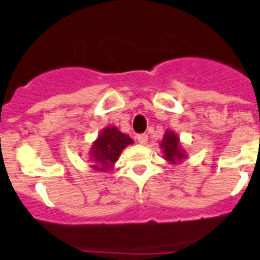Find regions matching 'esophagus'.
Segmentation results:
<instances>
[{
  "label": "esophagus",
  "mask_w": 260,
  "mask_h": 260,
  "mask_svg": "<svg viewBox=\"0 0 260 260\" xmlns=\"http://www.w3.org/2000/svg\"><path fill=\"white\" fill-rule=\"evenodd\" d=\"M137 139H138V141H139V144L145 145V144H147L148 137H147V134H139V136L137 137Z\"/></svg>",
  "instance_id": "esophagus-1"
}]
</instances>
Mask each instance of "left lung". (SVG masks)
<instances>
[{"label":"left lung","instance_id":"1","mask_svg":"<svg viewBox=\"0 0 260 260\" xmlns=\"http://www.w3.org/2000/svg\"><path fill=\"white\" fill-rule=\"evenodd\" d=\"M159 147L162 151V158L170 164H179L188 157L184 147L182 146L178 134L175 133L174 131H165Z\"/></svg>","mask_w":260,"mask_h":260}]
</instances>
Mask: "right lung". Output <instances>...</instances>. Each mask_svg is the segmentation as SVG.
Listing matches in <instances>:
<instances>
[{"instance_id": "right-lung-1", "label": "right lung", "mask_w": 260, "mask_h": 260, "mask_svg": "<svg viewBox=\"0 0 260 260\" xmlns=\"http://www.w3.org/2000/svg\"><path fill=\"white\" fill-rule=\"evenodd\" d=\"M134 140L115 126H108L92 141L89 150L91 168L95 171H109L119 159L121 152Z\"/></svg>"}]
</instances>
